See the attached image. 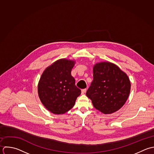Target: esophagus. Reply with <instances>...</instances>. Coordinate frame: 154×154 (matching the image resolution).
Returning <instances> with one entry per match:
<instances>
[{"mask_svg":"<svg viewBox=\"0 0 154 154\" xmlns=\"http://www.w3.org/2000/svg\"><path fill=\"white\" fill-rule=\"evenodd\" d=\"M86 92V89H83L82 90V94H85Z\"/></svg>","mask_w":154,"mask_h":154,"instance_id":"obj_1","label":"esophagus"}]
</instances>
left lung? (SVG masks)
Listing matches in <instances>:
<instances>
[{
	"label": "left lung",
	"mask_w": 154,
	"mask_h": 154,
	"mask_svg": "<svg viewBox=\"0 0 154 154\" xmlns=\"http://www.w3.org/2000/svg\"><path fill=\"white\" fill-rule=\"evenodd\" d=\"M94 80L86 92L94 107L104 114L119 110L127 100L131 89L128 75L117 65L109 62L96 63Z\"/></svg>",
	"instance_id": "obj_1"
}]
</instances>
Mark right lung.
<instances>
[{"label":"right lung","instance_id":"obj_1","mask_svg":"<svg viewBox=\"0 0 154 154\" xmlns=\"http://www.w3.org/2000/svg\"><path fill=\"white\" fill-rule=\"evenodd\" d=\"M74 64V60H57L44 70L39 79V98L44 107L54 114H64L69 111L81 94L71 74Z\"/></svg>","mask_w":154,"mask_h":154}]
</instances>
